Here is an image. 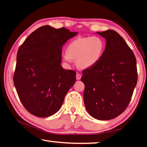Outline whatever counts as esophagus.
<instances>
[{"label":"esophagus","mask_w":147,"mask_h":147,"mask_svg":"<svg viewBox=\"0 0 147 147\" xmlns=\"http://www.w3.org/2000/svg\"><path fill=\"white\" fill-rule=\"evenodd\" d=\"M81 78H82V75H81L80 74L77 73V74H76V79H77L78 80H80Z\"/></svg>","instance_id":"esophagus-1"}]
</instances>
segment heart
Segmentation results:
<instances>
[{
  "label": "heart",
  "mask_w": 147,
  "mask_h": 147,
  "mask_svg": "<svg viewBox=\"0 0 147 147\" xmlns=\"http://www.w3.org/2000/svg\"><path fill=\"white\" fill-rule=\"evenodd\" d=\"M105 48V42L100 37L79 38L67 45L62 56L67 61L76 59V64L80 68L88 69L101 60Z\"/></svg>",
  "instance_id": "1"
}]
</instances>
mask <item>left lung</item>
Wrapping results in <instances>:
<instances>
[{"instance_id": "left-lung-1", "label": "left lung", "mask_w": 147, "mask_h": 147, "mask_svg": "<svg viewBox=\"0 0 147 147\" xmlns=\"http://www.w3.org/2000/svg\"><path fill=\"white\" fill-rule=\"evenodd\" d=\"M105 38L103 55L94 66L84 70V101L89 114L110 120L124 111L137 82V61L124 39L113 30L97 32Z\"/></svg>"}]
</instances>
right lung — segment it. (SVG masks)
I'll return each instance as SVG.
<instances>
[{"label":"right lung","mask_w":147,"mask_h":147,"mask_svg":"<svg viewBox=\"0 0 147 147\" xmlns=\"http://www.w3.org/2000/svg\"><path fill=\"white\" fill-rule=\"evenodd\" d=\"M77 34L46 25L31 33L19 48L14 84L31 114L47 117L56 113L76 83V71L63 69L61 63L63 45Z\"/></svg>","instance_id":"right-lung-1"}]
</instances>
